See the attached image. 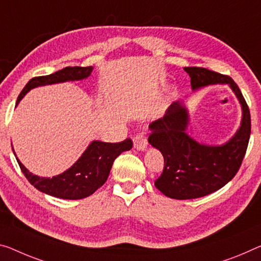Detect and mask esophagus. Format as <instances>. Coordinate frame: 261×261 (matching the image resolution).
I'll return each mask as SVG.
<instances>
[{"label": "esophagus", "mask_w": 261, "mask_h": 261, "mask_svg": "<svg viewBox=\"0 0 261 261\" xmlns=\"http://www.w3.org/2000/svg\"><path fill=\"white\" fill-rule=\"evenodd\" d=\"M133 142H134L135 149H138V150H146L147 149L148 141H147L146 136H144L143 134L136 135L133 140Z\"/></svg>", "instance_id": "1"}]
</instances>
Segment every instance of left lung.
Masks as SVG:
<instances>
[{
	"label": "left lung",
	"mask_w": 261,
	"mask_h": 261,
	"mask_svg": "<svg viewBox=\"0 0 261 261\" xmlns=\"http://www.w3.org/2000/svg\"><path fill=\"white\" fill-rule=\"evenodd\" d=\"M184 71L190 75L194 92L210 85L230 87L242 107V120L234 135L222 144L199 143L187 133L190 114L183 101L172 102L163 118L150 123L148 142L164 159L155 187L174 199L203 197L230 182L239 170L251 134L250 110L233 79L203 67H184Z\"/></svg>",
	"instance_id": "obj_1"
}]
</instances>
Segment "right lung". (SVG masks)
Masks as SVG:
<instances>
[{
  "mask_svg": "<svg viewBox=\"0 0 261 261\" xmlns=\"http://www.w3.org/2000/svg\"><path fill=\"white\" fill-rule=\"evenodd\" d=\"M92 71H93V66H67L52 74L33 78L24 86L21 94L18 95L16 106L28 92L36 87L87 79ZM132 147H133V142L129 139L119 143H108L93 140L69 169L54 177H41L33 174L19 161L14 148L13 151L24 176L36 189L57 198L82 199L89 197L106 182L114 160L123 151L130 150Z\"/></svg>",
  "mask_w": 261,
  "mask_h": 261,
  "instance_id": "add662e5",
  "label": "right lung"
}]
</instances>
